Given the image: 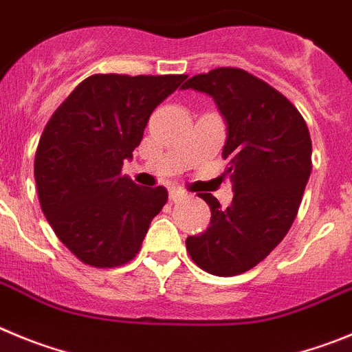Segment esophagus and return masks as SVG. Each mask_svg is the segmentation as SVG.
<instances>
[{"label": "esophagus", "instance_id": "obj_1", "mask_svg": "<svg viewBox=\"0 0 352 352\" xmlns=\"http://www.w3.org/2000/svg\"><path fill=\"white\" fill-rule=\"evenodd\" d=\"M168 196H170V199H172V201H179V199H182L184 196H186V192L184 191H180V189H170L168 191Z\"/></svg>", "mask_w": 352, "mask_h": 352}]
</instances>
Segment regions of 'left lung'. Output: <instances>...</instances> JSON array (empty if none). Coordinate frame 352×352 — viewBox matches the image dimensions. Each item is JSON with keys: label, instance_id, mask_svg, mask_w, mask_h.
<instances>
[{"label": "left lung", "instance_id": "obj_1", "mask_svg": "<svg viewBox=\"0 0 352 352\" xmlns=\"http://www.w3.org/2000/svg\"><path fill=\"white\" fill-rule=\"evenodd\" d=\"M182 89L205 93L226 122L224 175L233 201L223 208L210 192V224L186 247L201 270L230 277L251 270L286 236L312 170V142L303 117L287 98L240 68H215Z\"/></svg>", "mask_w": 352, "mask_h": 352}]
</instances>
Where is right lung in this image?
<instances>
[{"mask_svg": "<svg viewBox=\"0 0 352 352\" xmlns=\"http://www.w3.org/2000/svg\"><path fill=\"white\" fill-rule=\"evenodd\" d=\"M186 75H93L47 122L34 160L38 198L58 239L82 263L124 265L168 199L121 170L140 145L148 117Z\"/></svg>", "mask_w": 352, "mask_h": 352, "instance_id": "add662e5", "label": "right lung"}]
</instances>
